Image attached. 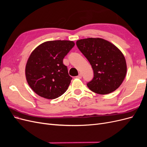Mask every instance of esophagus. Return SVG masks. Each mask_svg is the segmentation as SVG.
Instances as JSON below:
<instances>
[{
    "mask_svg": "<svg viewBox=\"0 0 147 147\" xmlns=\"http://www.w3.org/2000/svg\"><path fill=\"white\" fill-rule=\"evenodd\" d=\"M82 74H79V75H78V76H77V78H79V79L82 78Z\"/></svg>",
    "mask_w": 147,
    "mask_h": 147,
    "instance_id": "obj_1",
    "label": "esophagus"
}]
</instances>
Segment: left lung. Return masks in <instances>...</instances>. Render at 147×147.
Wrapping results in <instances>:
<instances>
[{"label":"left lung","instance_id":"8db88e82","mask_svg":"<svg viewBox=\"0 0 147 147\" xmlns=\"http://www.w3.org/2000/svg\"><path fill=\"white\" fill-rule=\"evenodd\" d=\"M76 44L94 72V77L87 83L89 89L97 94H107L118 88L127 72L126 59L121 51L100 38L78 40Z\"/></svg>","mask_w":147,"mask_h":147}]
</instances>
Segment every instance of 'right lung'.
<instances>
[{"label": "right lung", "instance_id": "obj_1", "mask_svg": "<svg viewBox=\"0 0 147 147\" xmlns=\"http://www.w3.org/2000/svg\"><path fill=\"white\" fill-rule=\"evenodd\" d=\"M74 45L70 40L48 41L32 52L25 74L29 86L37 94L54 99L67 91L72 78L63 59Z\"/></svg>", "mask_w": 147, "mask_h": 147}]
</instances>
